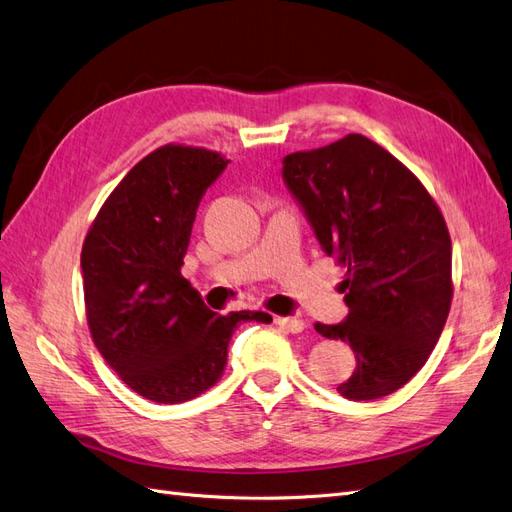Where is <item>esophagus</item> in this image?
I'll return each instance as SVG.
<instances>
[{
	"label": "esophagus",
	"mask_w": 512,
	"mask_h": 512,
	"mask_svg": "<svg viewBox=\"0 0 512 512\" xmlns=\"http://www.w3.org/2000/svg\"><path fill=\"white\" fill-rule=\"evenodd\" d=\"M276 326H280L282 330L291 332V334H299L306 330V323L297 317H276Z\"/></svg>",
	"instance_id": "1"
}]
</instances>
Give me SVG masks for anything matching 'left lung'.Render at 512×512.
Instances as JSON below:
<instances>
[{
  "mask_svg": "<svg viewBox=\"0 0 512 512\" xmlns=\"http://www.w3.org/2000/svg\"><path fill=\"white\" fill-rule=\"evenodd\" d=\"M282 178L323 252L347 267L350 308L326 339L350 343L356 369L336 386L347 400L391 395L426 365L452 306V239L419 178L363 134L282 160Z\"/></svg>",
  "mask_w": 512,
  "mask_h": 512,
  "instance_id": "left-lung-1",
  "label": "left lung"
}]
</instances>
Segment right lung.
Instances as JSON below:
<instances>
[{"label":"right lung","mask_w":512,"mask_h":512,"mask_svg":"<svg viewBox=\"0 0 512 512\" xmlns=\"http://www.w3.org/2000/svg\"><path fill=\"white\" fill-rule=\"evenodd\" d=\"M228 162L206 147L154 149L115 186L84 239L93 343L145 400L180 404L202 395L223 376L239 323L271 321L252 310L213 313L180 273L197 206Z\"/></svg>","instance_id":"right-lung-1"}]
</instances>
